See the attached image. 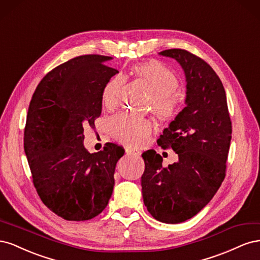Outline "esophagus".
Instances as JSON below:
<instances>
[{
    "mask_svg": "<svg viewBox=\"0 0 260 260\" xmlns=\"http://www.w3.org/2000/svg\"><path fill=\"white\" fill-rule=\"evenodd\" d=\"M125 153L128 154H135V155H140L141 154V151L138 148H133L131 146H127L125 147Z\"/></svg>",
    "mask_w": 260,
    "mask_h": 260,
    "instance_id": "34e87169",
    "label": "esophagus"
}]
</instances>
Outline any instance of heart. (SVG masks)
<instances>
[{"mask_svg":"<svg viewBox=\"0 0 260 260\" xmlns=\"http://www.w3.org/2000/svg\"><path fill=\"white\" fill-rule=\"evenodd\" d=\"M133 74L143 81L152 94V111L160 118L175 115L180 104L179 94L176 92L178 78L176 74L160 61L151 60L133 67ZM123 78L114 77L108 81L103 91V101L107 107H114L119 103ZM109 128L113 137L121 143L139 146L144 144L154 125L145 118L120 113L109 120Z\"/></svg>","mask_w":260,"mask_h":260,"instance_id":"b5f03b06","label":"heart"}]
</instances>
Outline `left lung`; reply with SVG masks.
Here are the masks:
<instances>
[{
	"label": "left lung",
	"mask_w": 260,
	"mask_h": 260,
	"mask_svg": "<svg viewBox=\"0 0 260 260\" xmlns=\"http://www.w3.org/2000/svg\"><path fill=\"white\" fill-rule=\"evenodd\" d=\"M159 55L176 59L185 75V107L157 140L162 148L174 149L179 160L165 168L154 149L144 152L141 185L149 214L165 223H180L199 214L221 185L232 124L222 82L205 60L181 49Z\"/></svg>",
	"instance_id": "obj_1"
}]
</instances>
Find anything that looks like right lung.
Masks as SVG:
<instances>
[{"instance_id": "add662e5", "label": "right lung", "mask_w": 260, "mask_h": 260, "mask_svg": "<svg viewBox=\"0 0 260 260\" xmlns=\"http://www.w3.org/2000/svg\"><path fill=\"white\" fill-rule=\"evenodd\" d=\"M113 59L82 55L55 67L38 84L28 108L23 147L36 190L44 205L70 221L96 217L115 185V168L124 149L106 143L89 153L85 125L101 116L103 91L118 70Z\"/></svg>"}]
</instances>
